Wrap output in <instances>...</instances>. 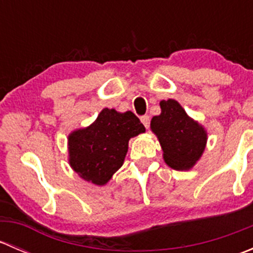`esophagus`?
Returning a JSON list of instances; mask_svg holds the SVG:
<instances>
[{
  "label": "esophagus",
  "mask_w": 253,
  "mask_h": 253,
  "mask_svg": "<svg viewBox=\"0 0 253 253\" xmlns=\"http://www.w3.org/2000/svg\"><path fill=\"white\" fill-rule=\"evenodd\" d=\"M141 121L142 124L144 125L145 128H149V122H150V117L148 115H144V116L141 117Z\"/></svg>",
  "instance_id": "obj_1"
}]
</instances>
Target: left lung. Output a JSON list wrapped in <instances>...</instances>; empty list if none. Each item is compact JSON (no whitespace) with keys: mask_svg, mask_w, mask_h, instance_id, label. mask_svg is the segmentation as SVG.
Wrapping results in <instances>:
<instances>
[{"mask_svg":"<svg viewBox=\"0 0 253 253\" xmlns=\"http://www.w3.org/2000/svg\"><path fill=\"white\" fill-rule=\"evenodd\" d=\"M160 109V115L150 121V129L160 143L163 159L177 171L192 169L205 153L207 129L175 99L162 100Z\"/></svg>","mask_w":253,"mask_h":253,"instance_id":"8db88e82","label":"left lung"}]
</instances>
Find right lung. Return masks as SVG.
I'll list each match as a JSON object with an SVG mask.
<instances>
[{
    "label": "right lung",
    "instance_id": "right-lung-1",
    "mask_svg": "<svg viewBox=\"0 0 253 253\" xmlns=\"http://www.w3.org/2000/svg\"><path fill=\"white\" fill-rule=\"evenodd\" d=\"M145 128L131 111L103 109L95 121L68 134V163L81 178L104 186L122 167L128 142Z\"/></svg>",
    "mask_w": 253,
    "mask_h": 253
}]
</instances>
